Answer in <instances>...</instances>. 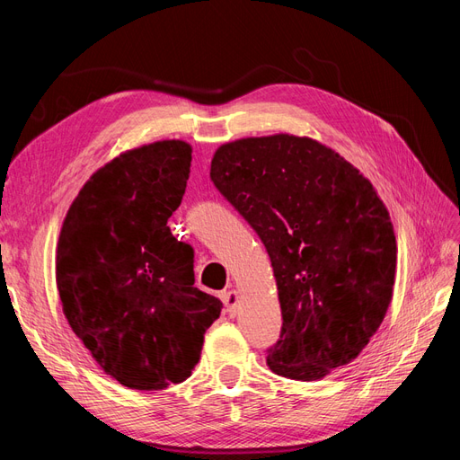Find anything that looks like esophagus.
Here are the masks:
<instances>
[{"label": "esophagus", "mask_w": 460, "mask_h": 460, "mask_svg": "<svg viewBox=\"0 0 460 460\" xmlns=\"http://www.w3.org/2000/svg\"><path fill=\"white\" fill-rule=\"evenodd\" d=\"M222 301H225V307H226V313L230 316L235 314V311H238V303H240V294L235 289H228L225 291V294L220 296Z\"/></svg>", "instance_id": "34e87169"}]
</instances>
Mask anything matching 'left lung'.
<instances>
[{"mask_svg": "<svg viewBox=\"0 0 460 460\" xmlns=\"http://www.w3.org/2000/svg\"><path fill=\"white\" fill-rule=\"evenodd\" d=\"M211 180L267 247L282 309L269 368L313 382L349 365L394 297L397 242L370 180L307 136L222 144Z\"/></svg>", "mask_w": 460, "mask_h": 460, "instance_id": "1", "label": "left lung"}]
</instances>
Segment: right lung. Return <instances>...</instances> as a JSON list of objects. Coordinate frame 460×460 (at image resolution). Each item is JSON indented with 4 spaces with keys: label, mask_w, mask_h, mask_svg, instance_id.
Segmentation results:
<instances>
[{
    "label": "right lung",
    "mask_w": 460,
    "mask_h": 460,
    "mask_svg": "<svg viewBox=\"0 0 460 460\" xmlns=\"http://www.w3.org/2000/svg\"><path fill=\"white\" fill-rule=\"evenodd\" d=\"M190 163L182 140L120 153L82 186L58 242L68 324L107 376L140 392L188 378L222 309L193 286V249L166 226Z\"/></svg>",
    "instance_id": "1"
}]
</instances>
